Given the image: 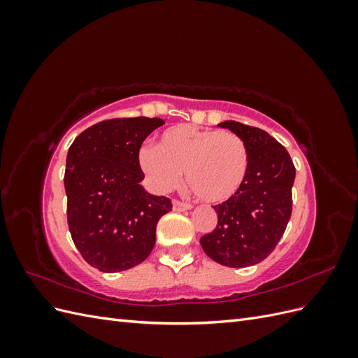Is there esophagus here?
<instances>
[{"instance_id": "obj_1", "label": "esophagus", "mask_w": 358, "mask_h": 358, "mask_svg": "<svg viewBox=\"0 0 358 358\" xmlns=\"http://www.w3.org/2000/svg\"><path fill=\"white\" fill-rule=\"evenodd\" d=\"M189 209H191L189 203H183V201H179V200L173 201V210L183 212V210H189Z\"/></svg>"}]
</instances>
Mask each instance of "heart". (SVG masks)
<instances>
[{
    "label": "heart",
    "instance_id": "b5f03b06",
    "mask_svg": "<svg viewBox=\"0 0 358 358\" xmlns=\"http://www.w3.org/2000/svg\"><path fill=\"white\" fill-rule=\"evenodd\" d=\"M138 167L158 192L176 188L185 171L188 187L208 203L234 197L248 178L249 150L233 131L179 124L162 131L157 145L138 149Z\"/></svg>",
    "mask_w": 358,
    "mask_h": 358
}]
</instances>
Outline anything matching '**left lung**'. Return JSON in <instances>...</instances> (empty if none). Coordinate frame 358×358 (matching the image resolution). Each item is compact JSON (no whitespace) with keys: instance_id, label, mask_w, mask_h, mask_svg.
Here are the masks:
<instances>
[{"instance_id":"obj_1","label":"left lung","mask_w":358,"mask_h":358,"mask_svg":"<svg viewBox=\"0 0 358 358\" xmlns=\"http://www.w3.org/2000/svg\"><path fill=\"white\" fill-rule=\"evenodd\" d=\"M239 134L249 150V171L234 197L213 206L216 229L200 245L227 267L258 264L276 248L291 216L296 169L287 149L264 129L236 121L218 124Z\"/></svg>"}]
</instances>
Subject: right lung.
<instances>
[{"mask_svg":"<svg viewBox=\"0 0 358 358\" xmlns=\"http://www.w3.org/2000/svg\"><path fill=\"white\" fill-rule=\"evenodd\" d=\"M162 124L146 116L109 119L85 129L69 149V229L85 262L100 272H122L145 262L159 218L171 210L169 199L140 185L145 175L137 159L145 138Z\"/></svg>","mask_w":358,"mask_h":358,"instance_id":"obj_1","label":"right lung"}]
</instances>
